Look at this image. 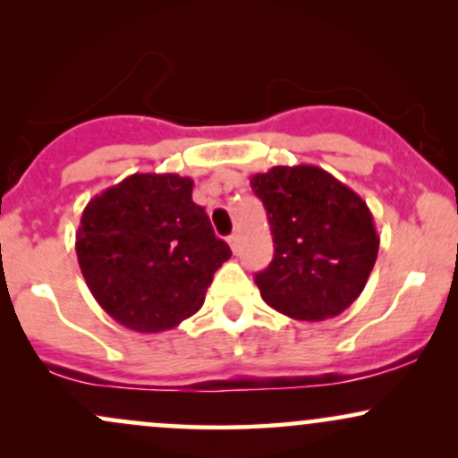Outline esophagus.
<instances>
[{
  "label": "esophagus",
  "instance_id": "34e87169",
  "mask_svg": "<svg viewBox=\"0 0 458 458\" xmlns=\"http://www.w3.org/2000/svg\"><path fill=\"white\" fill-rule=\"evenodd\" d=\"M228 245H230V250H233L234 254H236V251H239V236L230 234V236H228Z\"/></svg>",
  "mask_w": 458,
  "mask_h": 458
}]
</instances>
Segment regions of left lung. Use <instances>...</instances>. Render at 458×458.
<instances>
[{"instance_id":"left-lung-1","label":"left lung","mask_w":458,"mask_h":458,"mask_svg":"<svg viewBox=\"0 0 458 458\" xmlns=\"http://www.w3.org/2000/svg\"><path fill=\"white\" fill-rule=\"evenodd\" d=\"M250 185L273 236L271 265L254 276L260 297L295 320L338 317L361 295L379 254L370 208L317 165H276Z\"/></svg>"}]
</instances>
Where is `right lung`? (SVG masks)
<instances>
[{"instance_id": "obj_1", "label": "right lung", "mask_w": 458, "mask_h": 458, "mask_svg": "<svg viewBox=\"0 0 458 458\" xmlns=\"http://www.w3.org/2000/svg\"><path fill=\"white\" fill-rule=\"evenodd\" d=\"M191 191L189 176L133 174L83 208L75 241L83 280L124 327H176L202 308L215 271L233 256Z\"/></svg>"}]
</instances>
